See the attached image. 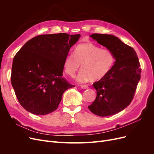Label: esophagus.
Segmentation results:
<instances>
[{"label":"esophagus","mask_w":154,"mask_h":154,"mask_svg":"<svg viewBox=\"0 0 154 154\" xmlns=\"http://www.w3.org/2000/svg\"><path fill=\"white\" fill-rule=\"evenodd\" d=\"M80 87L83 88V89H86V88H88V85H80Z\"/></svg>","instance_id":"esophagus-1"}]
</instances>
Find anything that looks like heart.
<instances>
[{"label":"heart","mask_w":154,"mask_h":154,"mask_svg":"<svg viewBox=\"0 0 154 154\" xmlns=\"http://www.w3.org/2000/svg\"><path fill=\"white\" fill-rule=\"evenodd\" d=\"M73 54H69L63 62L64 70L70 77H74L82 65V70L77 80L82 83L89 80H99L106 77L114 66L116 57L108 48H101L93 43L78 45Z\"/></svg>","instance_id":"heart-1"}]
</instances>
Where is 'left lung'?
<instances>
[{
    "mask_svg": "<svg viewBox=\"0 0 154 154\" xmlns=\"http://www.w3.org/2000/svg\"><path fill=\"white\" fill-rule=\"evenodd\" d=\"M90 37L111 50L116 61L109 74L93 84L97 97L88 108L100 117L115 115L125 109L134 98L140 79L138 57L132 47L114 35L94 34Z\"/></svg>",
    "mask_w": 154,
    "mask_h": 154,
    "instance_id": "1",
    "label": "left lung"
}]
</instances>
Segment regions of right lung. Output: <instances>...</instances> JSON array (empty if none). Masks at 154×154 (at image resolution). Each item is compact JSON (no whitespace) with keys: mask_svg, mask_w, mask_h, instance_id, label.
I'll use <instances>...</instances> for the list:
<instances>
[{"mask_svg":"<svg viewBox=\"0 0 154 154\" xmlns=\"http://www.w3.org/2000/svg\"><path fill=\"white\" fill-rule=\"evenodd\" d=\"M80 34L40 35L29 40L15 55L11 83L21 106L44 116L58 108L63 92L75 87L62 77L64 60Z\"/></svg>","mask_w":154,"mask_h":154,"instance_id":"right-lung-1","label":"right lung"}]
</instances>
